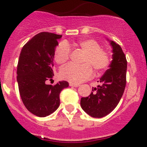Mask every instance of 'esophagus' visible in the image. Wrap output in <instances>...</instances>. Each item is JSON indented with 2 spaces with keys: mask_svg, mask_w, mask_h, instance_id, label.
I'll return each instance as SVG.
<instances>
[{
  "mask_svg": "<svg viewBox=\"0 0 147 147\" xmlns=\"http://www.w3.org/2000/svg\"><path fill=\"white\" fill-rule=\"evenodd\" d=\"M70 86H72V87H75V88H77L79 86V84H73V83H70Z\"/></svg>",
  "mask_w": 147,
  "mask_h": 147,
  "instance_id": "obj_1",
  "label": "esophagus"
}]
</instances>
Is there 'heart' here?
Returning <instances> with one entry per match:
<instances>
[{
  "label": "heart",
  "mask_w": 147,
  "mask_h": 147,
  "mask_svg": "<svg viewBox=\"0 0 147 147\" xmlns=\"http://www.w3.org/2000/svg\"><path fill=\"white\" fill-rule=\"evenodd\" d=\"M77 48H80L84 53L82 65H76L68 64L61 69V78L73 84H79L91 78L92 69L97 72H102L109 65L110 59L108 53L100 48L97 41L92 39H81L75 43ZM70 49L68 45L61 42L56 48L55 60L58 64L62 65L68 60Z\"/></svg>",
  "instance_id": "obj_1"
}]
</instances>
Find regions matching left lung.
Wrapping results in <instances>:
<instances>
[{"instance_id": "1", "label": "left lung", "mask_w": 147, "mask_h": 147, "mask_svg": "<svg viewBox=\"0 0 147 147\" xmlns=\"http://www.w3.org/2000/svg\"><path fill=\"white\" fill-rule=\"evenodd\" d=\"M112 48V61L109 69L101 77L100 85L92 88L88 97H82L81 107L92 117L100 118L114 110L122 98L126 86L127 61L120 45L109 40Z\"/></svg>"}]
</instances>
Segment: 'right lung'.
I'll list each match as a JSON object with an SVG mask.
<instances>
[{
    "instance_id": "add662e5",
    "label": "right lung",
    "mask_w": 147,
    "mask_h": 147,
    "mask_svg": "<svg viewBox=\"0 0 147 147\" xmlns=\"http://www.w3.org/2000/svg\"><path fill=\"white\" fill-rule=\"evenodd\" d=\"M61 35L41 32L22 48L17 65V82L20 95L26 109L38 117H46L60 104L59 94L68 87L65 81L56 85L46 84L54 76V57L57 40Z\"/></svg>"
}]
</instances>
